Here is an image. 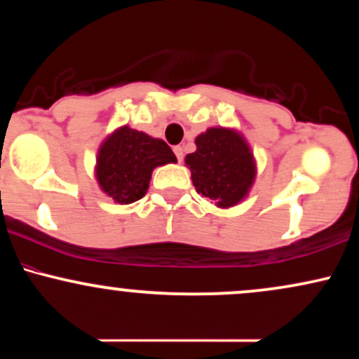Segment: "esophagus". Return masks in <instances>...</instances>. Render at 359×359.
<instances>
[{"mask_svg":"<svg viewBox=\"0 0 359 359\" xmlns=\"http://www.w3.org/2000/svg\"><path fill=\"white\" fill-rule=\"evenodd\" d=\"M174 154H175V156H177V160H179V162H182V158H184V148H182V147H175V148H174Z\"/></svg>","mask_w":359,"mask_h":359,"instance_id":"esophagus-1","label":"esophagus"}]
</instances>
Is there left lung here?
I'll list each match as a JSON object with an SVG mask.
<instances>
[{
  "instance_id": "obj_1",
  "label": "left lung",
  "mask_w": 359,
  "mask_h": 359,
  "mask_svg": "<svg viewBox=\"0 0 359 359\" xmlns=\"http://www.w3.org/2000/svg\"><path fill=\"white\" fill-rule=\"evenodd\" d=\"M196 151L185 155V167L197 194L219 209L238 205L250 196L257 179V158L248 140L236 128L211 126L196 137Z\"/></svg>"
}]
</instances>
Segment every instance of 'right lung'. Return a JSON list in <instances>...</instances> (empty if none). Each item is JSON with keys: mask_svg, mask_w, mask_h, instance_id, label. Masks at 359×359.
<instances>
[{"mask_svg": "<svg viewBox=\"0 0 359 359\" xmlns=\"http://www.w3.org/2000/svg\"><path fill=\"white\" fill-rule=\"evenodd\" d=\"M172 148L128 125L114 128L97 148L94 177L116 204H133L148 191L156 167L175 163Z\"/></svg>", "mask_w": 359, "mask_h": 359, "instance_id": "right-lung-1", "label": "right lung"}]
</instances>
